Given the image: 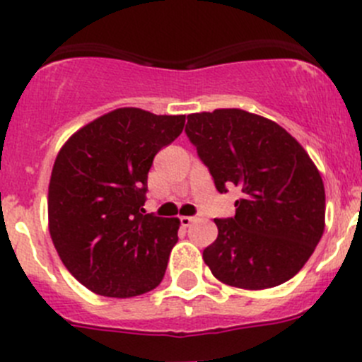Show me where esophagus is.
<instances>
[{"instance_id":"1","label":"esophagus","mask_w":362,"mask_h":362,"mask_svg":"<svg viewBox=\"0 0 362 362\" xmlns=\"http://www.w3.org/2000/svg\"><path fill=\"white\" fill-rule=\"evenodd\" d=\"M194 221H196L194 217H187V215H182V217H180L182 228H189V226H191Z\"/></svg>"}]
</instances>
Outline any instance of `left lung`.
<instances>
[{
    "instance_id": "left-lung-1",
    "label": "left lung",
    "mask_w": 362,
    "mask_h": 362,
    "mask_svg": "<svg viewBox=\"0 0 362 362\" xmlns=\"http://www.w3.org/2000/svg\"><path fill=\"white\" fill-rule=\"evenodd\" d=\"M185 133L217 191H242L235 217L215 218L217 240L203 250L211 275L249 291L293 279L326 226L324 182L308 152L282 126L240 108L191 113Z\"/></svg>"
}]
</instances>
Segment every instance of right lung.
<instances>
[{
	"label": "right lung",
	"mask_w": 362,
	"mask_h": 362,
	"mask_svg": "<svg viewBox=\"0 0 362 362\" xmlns=\"http://www.w3.org/2000/svg\"><path fill=\"white\" fill-rule=\"evenodd\" d=\"M185 115L117 108L61 147L49 184V231L66 269L93 293L131 298L156 289L180 221L145 214L154 156L182 133Z\"/></svg>",
	"instance_id": "1"
}]
</instances>
